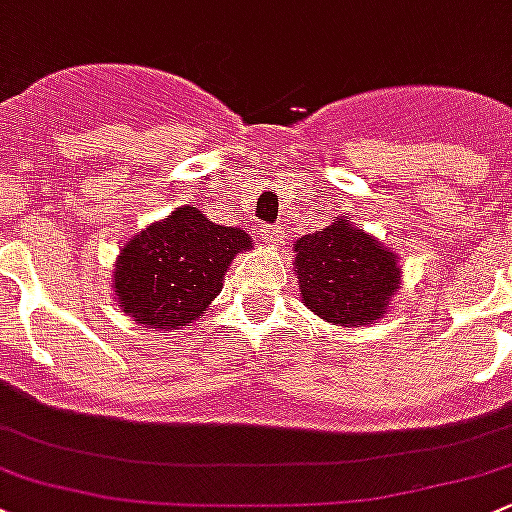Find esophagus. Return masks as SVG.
<instances>
[{"instance_id":"esophagus-1","label":"esophagus","mask_w":512,"mask_h":512,"mask_svg":"<svg viewBox=\"0 0 512 512\" xmlns=\"http://www.w3.org/2000/svg\"><path fill=\"white\" fill-rule=\"evenodd\" d=\"M257 235L265 242H270V245H279V242L284 240V230L279 228V225H260V228H257Z\"/></svg>"}]
</instances>
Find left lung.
<instances>
[{"mask_svg":"<svg viewBox=\"0 0 512 512\" xmlns=\"http://www.w3.org/2000/svg\"><path fill=\"white\" fill-rule=\"evenodd\" d=\"M301 301L333 326L378 324L400 289L397 255L338 215L294 245Z\"/></svg>","mask_w":512,"mask_h":512,"instance_id":"8db88e82","label":"left lung"}]
</instances>
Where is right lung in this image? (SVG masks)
Returning <instances> with one entry per match:
<instances>
[{
    "label": "right lung",
    "instance_id": "1",
    "mask_svg": "<svg viewBox=\"0 0 512 512\" xmlns=\"http://www.w3.org/2000/svg\"><path fill=\"white\" fill-rule=\"evenodd\" d=\"M252 240L240 228L181 206L125 242L115 262L117 304L139 326L176 331L201 319L223 292V277Z\"/></svg>",
    "mask_w": 512,
    "mask_h": 512
}]
</instances>
